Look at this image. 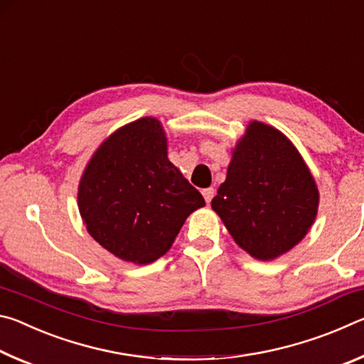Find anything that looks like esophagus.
<instances>
[{"instance_id":"esophagus-1","label":"esophagus","mask_w":364,"mask_h":364,"mask_svg":"<svg viewBox=\"0 0 364 364\" xmlns=\"http://www.w3.org/2000/svg\"><path fill=\"white\" fill-rule=\"evenodd\" d=\"M202 196H204V199H205V202L208 204V202H210V200L213 199L215 189H213V188H207V189L202 191Z\"/></svg>"}]
</instances>
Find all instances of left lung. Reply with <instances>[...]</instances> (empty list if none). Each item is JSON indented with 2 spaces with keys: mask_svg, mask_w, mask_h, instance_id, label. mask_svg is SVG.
I'll return each instance as SVG.
<instances>
[{
  "mask_svg": "<svg viewBox=\"0 0 364 364\" xmlns=\"http://www.w3.org/2000/svg\"><path fill=\"white\" fill-rule=\"evenodd\" d=\"M318 204L316 183L295 146L273 127L249 123L212 199L239 247L274 260L305 237Z\"/></svg>",
  "mask_w": 364,
  "mask_h": 364,
  "instance_id": "8db88e82",
  "label": "left lung"
}]
</instances>
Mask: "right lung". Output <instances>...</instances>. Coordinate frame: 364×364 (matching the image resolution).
<instances>
[{
    "instance_id": "obj_1",
    "label": "right lung",
    "mask_w": 364,
    "mask_h": 364,
    "mask_svg": "<svg viewBox=\"0 0 364 364\" xmlns=\"http://www.w3.org/2000/svg\"><path fill=\"white\" fill-rule=\"evenodd\" d=\"M202 194L167 157L160 122L144 117L104 141L86 165L78 210L96 242L125 262L165 255Z\"/></svg>"
}]
</instances>
